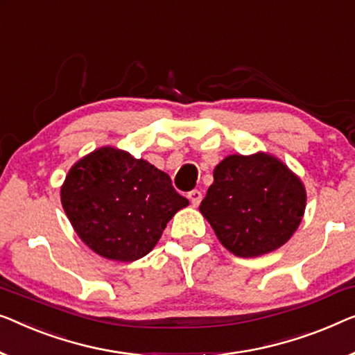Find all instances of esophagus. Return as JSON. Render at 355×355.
Masks as SVG:
<instances>
[{"label": "esophagus", "instance_id": "1", "mask_svg": "<svg viewBox=\"0 0 355 355\" xmlns=\"http://www.w3.org/2000/svg\"><path fill=\"white\" fill-rule=\"evenodd\" d=\"M187 198L190 200V203H192L193 207H198L200 202H202V192H200V190H192V192L187 193Z\"/></svg>", "mask_w": 355, "mask_h": 355}]
</instances>
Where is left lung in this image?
<instances>
[{
    "mask_svg": "<svg viewBox=\"0 0 355 355\" xmlns=\"http://www.w3.org/2000/svg\"><path fill=\"white\" fill-rule=\"evenodd\" d=\"M213 178L200 213L230 253L256 258L280 248L296 232L306 189L279 158L264 152L229 155Z\"/></svg>",
    "mask_w": 355,
    "mask_h": 355,
    "instance_id": "obj_1",
    "label": "left lung"
}]
</instances>
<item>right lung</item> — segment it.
<instances>
[{"instance_id": "add662e5", "label": "right lung", "mask_w": 355, "mask_h": 355, "mask_svg": "<svg viewBox=\"0 0 355 355\" xmlns=\"http://www.w3.org/2000/svg\"><path fill=\"white\" fill-rule=\"evenodd\" d=\"M60 202L78 237L121 263L150 253L168 220L189 205L166 173L114 147L97 148L70 168Z\"/></svg>"}]
</instances>
